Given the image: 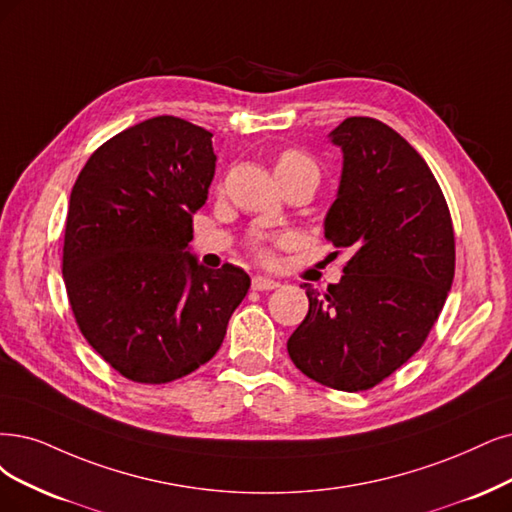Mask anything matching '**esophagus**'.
<instances>
[{"instance_id": "esophagus-1", "label": "esophagus", "mask_w": 512, "mask_h": 512, "mask_svg": "<svg viewBox=\"0 0 512 512\" xmlns=\"http://www.w3.org/2000/svg\"><path fill=\"white\" fill-rule=\"evenodd\" d=\"M251 287L255 291H272V289L280 287V282L272 280V278H266V276H255L253 282H251Z\"/></svg>"}]
</instances>
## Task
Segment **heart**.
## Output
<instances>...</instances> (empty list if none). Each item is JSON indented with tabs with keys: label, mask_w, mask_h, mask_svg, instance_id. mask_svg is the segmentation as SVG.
Masks as SVG:
<instances>
[{
	"label": "heart",
	"mask_w": 512,
	"mask_h": 512,
	"mask_svg": "<svg viewBox=\"0 0 512 512\" xmlns=\"http://www.w3.org/2000/svg\"><path fill=\"white\" fill-rule=\"evenodd\" d=\"M295 170H312L316 173V164L310 156H306L304 151H297V149H285L276 160V177L278 175H285V173H295ZM289 236H280V238H268L266 234L255 232L249 240L251 251L255 253V257L268 261L272 259V242H287Z\"/></svg>",
	"instance_id": "b5f03b06"
}]
</instances>
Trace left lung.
Instances as JSON below:
<instances>
[{
    "label": "left lung",
    "mask_w": 512,
    "mask_h": 512,
    "mask_svg": "<svg viewBox=\"0 0 512 512\" xmlns=\"http://www.w3.org/2000/svg\"><path fill=\"white\" fill-rule=\"evenodd\" d=\"M329 137L342 147L344 168L325 238L352 257L325 293L301 285L310 310L287 350L310 380L358 392L426 342L451 289L456 240L437 179L399 132L348 118Z\"/></svg>",
    "instance_id": "obj_1"
}]
</instances>
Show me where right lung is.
<instances>
[{"mask_svg":"<svg viewBox=\"0 0 512 512\" xmlns=\"http://www.w3.org/2000/svg\"><path fill=\"white\" fill-rule=\"evenodd\" d=\"M208 130L158 116L88 158L69 198L67 297L86 342L126 380L166 384L208 363L251 278L187 251L217 156Z\"/></svg>","mask_w":512,"mask_h":512,"instance_id":"obj_1","label":"right lung"}]
</instances>
